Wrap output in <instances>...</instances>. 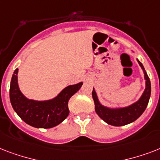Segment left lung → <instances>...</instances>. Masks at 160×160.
Listing matches in <instances>:
<instances>
[{"mask_svg": "<svg viewBox=\"0 0 160 160\" xmlns=\"http://www.w3.org/2000/svg\"><path fill=\"white\" fill-rule=\"evenodd\" d=\"M139 66L144 72L145 89L139 99L134 103L124 107H108L102 105L98 98L97 93L93 88L92 97L95 101V109L100 118L108 124L113 126H123L135 121L146 109L151 94V84L144 70V65L137 59Z\"/></svg>", "mask_w": 160, "mask_h": 160, "instance_id": "1", "label": "left lung"}]
</instances>
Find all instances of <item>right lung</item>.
Returning a JSON list of instances; mask_svg holds the SVG:
<instances>
[{"instance_id": "1", "label": "right lung", "mask_w": 160, "mask_h": 160, "mask_svg": "<svg viewBox=\"0 0 160 160\" xmlns=\"http://www.w3.org/2000/svg\"><path fill=\"white\" fill-rule=\"evenodd\" d=\"M18 69L14 71L10 86V100L14 110L24 122L38 129H50L60 124L69 115L68 102L83 82L64 88L55 97L36 100L23 95L18 85Z\"/></svg>"}]
</instances>
